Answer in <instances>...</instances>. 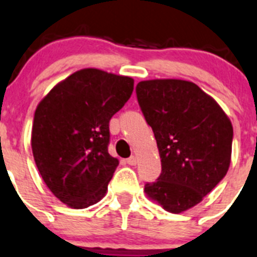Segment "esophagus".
I'll use <instances>...</instances> for the list:
<instances>
[{
  "instance_id": "1",
  "label": "esophagus",
  "mask_w": 257,
  "mask_h": 257,
  "mask_svg": "<svg viewBox=\"0 0 257 257\" xmlns=\"http://www.w3.org/2000/svg\"><path fill=\"white\" fill-rule=\"evenodd\" d=\"M137 162H138V160H137L136 156H132V157L126 158V164L131 165V166H136Z\"/></svg>"
}]
</instances>
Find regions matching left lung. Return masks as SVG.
Returning <instances> with one entry per match:
<instances>
[{"mask_svg": "<svg viewBox=\"0 0 257 257\" xmlns=\"http://www.w3.org/2000/svg\"><path fill=\"white\" fill-rule=\"evenodd\" d=\"M137 99L152 128L162 172L145 193L170 213L199 204L226 176L233 128L212 96L190 81H141Z\"/></svg>", "mask_w": 257, "mask_h": 257, "instance_id": "left-lung-1", "label": "left lung"}]
</instances>
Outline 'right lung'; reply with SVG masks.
<instances>
[{
  "label": "right lung",
  "instance_id": "right-lung-1",
  "mask_svg": "<svg viewBox=\"0 0 257 257\" xmlns=\"http://www.w3.org/2000/svg\"><path fill=\"white\" fill-rule=\"evenodd\" d=\"M134 80L83 68L57 83L38 104L31 150L45 185L68 207L105 196L119 161L107 152L109 121L133 92Z\"/></svg>",
  "mask_w": 257,
  "mask_h": 257
}]
</instances>
